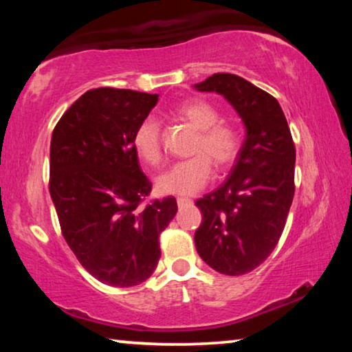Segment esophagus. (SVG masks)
Here are the masks:
<instances>
[{
	"mask_svg": "<svg viewBox=\"0 0 352 352\" xmlns=\"http://www.w3.org/2000/svg\"><path fill=\"white\" fill-rule=\"evenodd\" d=\"M177 205H178V208L190 206V205H192V200H190V199H183V197H178V199H177Z\"/></svg>",
	"mask_w": 352,
	"mask_h": 352,
	"instance_id": "34e87169",
	"label": "esophagus"
}]
</instances>
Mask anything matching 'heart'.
<instances>
[{"instance_id": "obj_1", "label": "heart", "mask_w": 352, "mask_h": 352, "mask_svg": "<svg viewBox=\"0 0 352 352\" xmlns=\"http://www.w3.org/2000/svg\"><path fill=\"white\" fill-rule=\"evenodd\" d=\"M177 116L197 132L190 147L194 157L172 164L157 177L155 186L160 194L188 197L197 194L211 180V163L217 170H225L236 162L241 138L234 127L219 122L217 109L204 99L184 102L177 109ZM133 148L148 166L160 164L163 157L162 129L157 119L148 116L138 124L133 133Z\"/></svg>"}]
</instances>
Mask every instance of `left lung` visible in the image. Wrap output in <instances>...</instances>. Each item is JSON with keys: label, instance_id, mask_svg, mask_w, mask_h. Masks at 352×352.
<instances>
[{"label": "left lung", "instance_id": "8db88e82", "mask_svg": "<svg viewBox=\"0 0 352 352\" xmlns=\"http://www.w3.org/2000/svg\"><path fill=\"white\" fill-rule=\"evenodd\" d=\"M195 90L217 93L236 110L245 140L222 186L199 199L194 241L219 273L254 270L275 250L295 192V144L278 100L236 74H212Z\"/></svg>", "mask_w": 352, "mask_h": 352}]
</instances>
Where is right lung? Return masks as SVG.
Returning a JSON list of instances; mask_svg holds the SVG:
<instances>
[{
	"instance_id": "add662e5",
	"label": "right lung",
	"mask_w": 352,
	"mask_h": 352,
	"mask_svg": "<svg viewBox=\"0 0 352 352\" xmlns=\"http://www.w3.org/2000/svg\"><path fill=\"white\" fill-rule=\"evenodd\" d=\"M158 94L96 88L57 122L50 151V194L65 241L88 273L132 287L157 269L158 236L177 214L166 197L140 206L152 183L142 174L133 133Z\"/></svg>"
}]
</instances>
